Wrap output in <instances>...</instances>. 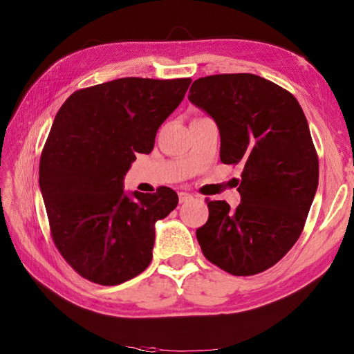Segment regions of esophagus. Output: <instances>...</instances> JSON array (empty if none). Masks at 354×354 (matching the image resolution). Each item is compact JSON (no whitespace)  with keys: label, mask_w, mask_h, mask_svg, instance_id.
<instances>
[{"label":"esophagus","mask_w":354,"mask_h":354,"mask_svg":"<svg viewBox=\"0 0 354 354\" xmlns=\"http://www.w3.org/2000/svg\"><path fill=\"white\" fill-rule=\"evenodd\" d=\"M192 199H194V196H192L190 194H186V192H180V194H178V201H180V203L189 202V201H192Z\"/></svg>","instance_id":"obj_1"}]
</instances>
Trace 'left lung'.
<instances>
[{
  "mask_svg": "<svg viewBox=\"0 0 354 354\" xmlns=\"http://www.w3.org/2000/svg\"><path fill=\"white\" fill-rule=\"evenodd\" d=\"M189 100L220 131L223 164H241L236 209L208 202L196 230L203 255L234 276L261 273L303 232L319 181V160L301 106L279 85L252 73L196 80Z\"/></svg>",
  "mask_w": 354,
  "mask_h": 354,
  "instance_id": "8db88e82",
  "label": "left lung"
}]
</instances>
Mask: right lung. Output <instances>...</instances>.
Masks as SVG:
<instances>
[{
	"mask_svg": "<svg viewBox=\"0 0 354 354\" xmlns=\"http://www.w3.org/2000/svg\"><path fill=\"white\" fill-rule=\"evenodd\" d=\"M192 80L121 78L75 91L59 109L41 153L39 187L51 236L72 269L120 285L152 261L155 223L173 211V189L124 190L136 153H151L158 128Z\"/></svg>",
	"mask_w": 354,
	"mask_h": 354,
	"instance_id": "add662e5",
	"label": "right lung"
}]
</instances>
